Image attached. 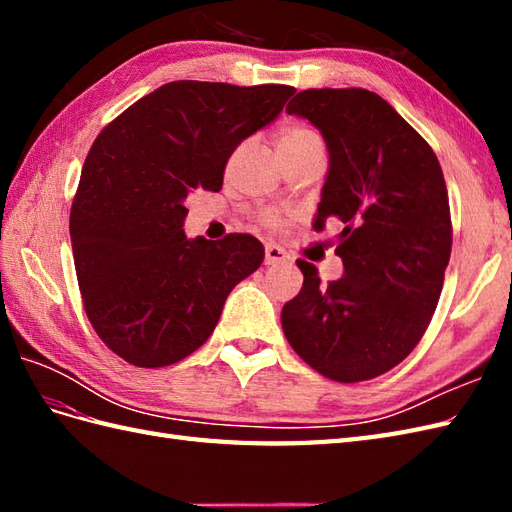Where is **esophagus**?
I'll return each mask as SVG.
<instances>
[{"mask_svg": "<svg viewBox=\"0 0 512 512\" xmlns=\"http://www.w3.org/2000/svg\"><path fill=\"white\" fill-rule=\"evenodd\" d=\"M288 253L281 246H277V244H266V259L264 262L268 264V266H275V264H284V262H288Z\"/></svg>", "mask_w": 512, "mask_h": 512, "instance_id": "esophagus-1", "label": "esophagus"}]
</instances>
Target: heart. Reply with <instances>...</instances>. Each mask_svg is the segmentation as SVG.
<instances>
[{"label": "heart", "mask_w": 512, "mask_h": 512, "mask_svg": "<svg viewBox=\"0 0 512 512\" xmlns=\"http://www.w3.org/2000/svg\"><path fill=\"white\" fill-rule=\"evenodd\" d=\"M314 143H321V138L306 123H286L275 132V145H277L281 156L292 154V151L303 149V147L314 145ZM262 222L268 228H281L286 224V217L281 213H275V211H266L262 215Z\"/></svg>", "instance_id": "heart-1"}]
</instances>
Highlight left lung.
Segmentation results:
<instances>
[{"label":"left lung","instance_id":"8db88e82","mask_svg":"<svg viewBox=\"0 0 512 512\" xmlns=\"http://www.w3.org/2000/svg\"><path fill=\"white\" fill-rule=\"evenodd\" d=\"M286 112L328 147L312 226L343 222V277L323 286L299 259L303 288L281 310V328L319 374L361 383L407 358L436 312L453 242L447 184L427 140L374 92L303 90Z\"/></svg>","mask_w":512,"mask_h":512}]
</instances>
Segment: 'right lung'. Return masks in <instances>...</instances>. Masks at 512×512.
Instances as JSON below:
<instances>
[{
    "instance_id": "add662e5",
    "label": "right lung",
    "mask_w": 512,
    "mask_h": 512,
    "mask_svg": "<svg viewBox=\"0 0 512 512\" xmlns=\"http://www.w3.org/2000/svg\"><path fill=\"white\" fill-rule=\"evenodd\" d=\"M292 94L290 85L171 81L94 140L72 202V253L85 314L123 361L165 367L193 354L228 292L262 266L253 235H184V200L220 191L237 145Z\"/></svg>"
}]
</instances>
